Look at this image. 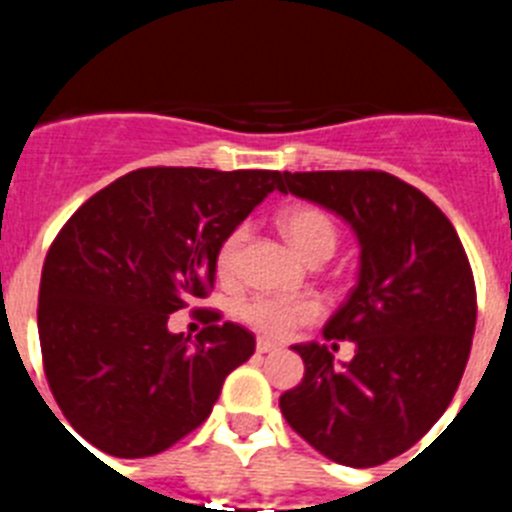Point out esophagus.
<instances>
[{
    "label": "esophagus",
    "instance_id": "obj_1",
    "mask_svg": "<svg viewBox=\"0 0 512 512\" xmlns=\"http://www.w3.org/2000/svg\"><path fill=\"white\" fill-rule=\"evenodd\" d=\"M278 344H275V342H270V339H262V336H260V339H257V352H260V354H270V352H278Z\"/></svg>",
    "mask_w": 512,
    "mask_h": 512
}]
</instances>
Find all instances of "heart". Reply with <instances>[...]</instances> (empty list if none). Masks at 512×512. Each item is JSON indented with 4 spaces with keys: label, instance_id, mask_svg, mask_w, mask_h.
<instances>
[{
    "label": "heart",
    "instance_id": "b5f03b06",
    "mask_svg": "<svg viewBox=\"0 0 512 512\" xmlns=\"http://www.w3.org/2000/svg\"><path fill=\"white\" fill-rule=\"evenodd\" d=\"M280 229L293 245V250L306 262L329 260L336 247V237H339L334 219L326 211L316 209V206H293V209H288L280 216ZM247 234H250V227L239 224L222 239V245L216 250V270H219V275H224V278L234 275ZM237 313L239 319L255 331L280 339V336H288L290 331H296L298 326L319 319L321 306L313 298H280L257 293V296H250L239 303Z\"/></svg>",
    "mask_w": 512,
    "mask_h": 512
}]
</instances>
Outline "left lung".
I'll use <instances>...</instances> for the list:
<instances>
[{
  "instance_id": "8db88e82",
  "label": "left lung",
  "mask_w": 512,
  "mask_h": 512,
  "mask_svg": "<svg viewBox=\"0 0 512 512\" xmlns=\"http://www.w3.org/2000/svg\"><path fill=\"white\" fill-rule=\"evenodd\" d=\"M283 181L280 193L352 227L359 278L324 326L331 348L352 341L355 357L339 368L326 344H293L306 375L280 411L331 462L377 467L411 449L457 393L477 321L472 267L439 206L390 173L285 170Z\"/></svg>"
}]
</instances>
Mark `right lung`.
<instances>
[{
	"label": "right lung",
	"mask_w": 512,
	"mask_h": 512,
	"mask_svg": "<svg viewBox=\"0 0 512 512\" xmlns=\"http://www.w3.org/2000/svg\"><path fill=\"white\" fill-rule=\"evenodd\" d=\"M280 186L278 170L140 168L68 219L45 257L38 331L55 403L91 446L153 457L209 418L255 336L227 321L191 342L168 319L206 298L222 239Z\"/></svg>",
	"instance_id": "add662e5"
}]
</instances>
